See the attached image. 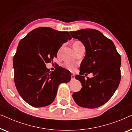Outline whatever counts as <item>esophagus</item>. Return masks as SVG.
<instances>
[{"instance_id": "1", "label": "esophagus", "mask_w": 132, "mask_h": 132, "mask_svg": "<svg viewBox=\"0 0 132 132\" xmlns=\"http://www.w3.org/2000/svg\"><path fill=\"white\" fill-rule=\"evenodd\" d=\"M75 76H74L73 75H71V80H75Z\"/></svg>"}]
</instances>
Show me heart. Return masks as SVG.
I'll return each instance as SVG.
<instances>
[{
	"label": "heart",
	"mask_w": 132,
	"mask_h": 132,
	"mask_svg": "<svg viewBox=\"0 0 132 132\" xmlns=\"http://www.w3.org/2000/svg\"><path fill=\"white\" fill-rule=\"evenodd\" d=\"M82 44V43L80 42V41H74L73 43V47L74 48V49H76L77 47L80 46V45ZM64 67L65 68H66V69H67L68 70H69V71H71V72H73L75 71L76 70V65L74 64H72V63H70V62H65L64 64Z\"/></svg>",
	"instance_id": "heart-1"
}]
</instances>
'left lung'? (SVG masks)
Instances as JSON below:
<instances>
[{
	"label": "left lung",
	"mask_w": 132,
	"mask_h": 132,
	"mask_svg": "<svg viewBox=\"0 0 132 132\" xmlns=\"http://www.w3.org/2000/svg\"><path fill=\"white\" fill-rule=\"evenodd\" d=\"M70 33L84 44L86 50L80 75L76 76L82 88L73 93V98L81 107L98 108L112 97L120 84L121 56L112 41L98 30L84 29ZM85 72H93V77L85 79L82 76Z\"/></svg>",
	"instance_id": "8db88e82"
}]
</instances>
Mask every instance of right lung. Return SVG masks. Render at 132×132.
Instances as JSON below:
<instances>
[{
  "label": "right lung",
  "mask_w": 132,
  "mask_h": 132,
  "mask_svg": "<svg viewBox=\"0 0 132 132\" xmlns=\"http://www.w3.org/2000/svg\"><path fill=\"white\" fill-rule=\"evenodd\" d=\"M71 38L68 32L41 27L20 41L13 59L14 82L20 95L30 106L49 105L55 100L59 85L70 80L68 70L58 67L50 72L46 64L52 62L59 48Z\"/></svg>",
  "instance_id": "1"
}]
</instances>
